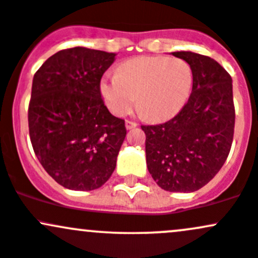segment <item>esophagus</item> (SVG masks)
I'll return each instance as SVG.
<instances>
[{"label": "esophagus", "mask_w": 258, "mask_h": 258, "mask_svg": "<svg viewBox=\"0 0 258 258\" xmlns=\"http://www.w3.org/2000/svg\"><path fill=\"white\" fill-rule=\"evenodd\" d=\"M138 124L135 123V121H132V120H125V128L126 129H134L137 128Z\"/></svg>", "instance_id": "1"}]
</instances>
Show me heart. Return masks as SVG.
<instances>
[{
    "label": "heart",
    "mask_w": 258,
    "mask_h": 258,
    "mask_svg": "<svg viewBox=\"0 0 258 258\" xmlns=\"http://www.w3.org/2000/svg\"><path fill=\"white\" fill-rule=\"evenodd\" d=\"M193 71L185 60L167 56H138L119 66L118 75L101 81V93L115 115L137 104L146 119L160 121L174 117L192 92Z\"/></svg>",
    "instance_id": "obj_1"
}]
</instances>
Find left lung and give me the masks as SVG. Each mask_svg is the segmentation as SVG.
<instances>
[{
  "instance_id": "left-lung-1",
  "label": "left lung",
  "mask_w": 258,
  "mask_h": 258,
  "mask_svg": "<svg viewBox=\"0 0 258 258\" xmlns=\"http://www.w3.org/2000/svg\"><path fill=\"white\" fill-rule=\"evenodd\" d=\"M193 71L188 102L172 119L141 125L146 135V165L154 181L168 192H195L225 163L235 126L232 80L206 55L174 51Z\"/></svg>"
}]
</instances>
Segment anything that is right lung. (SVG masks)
<instances>
[{
    "label": "right lung",
    "instance_id": "obj_1",
    "mask_svg": "<svg viewBox=\"0 0 258 258\" xmlns=\"http://www.w3.org/2000/svg\"><path fill=\"white\" fill-rule=\"evenodd\" d=\"M114 59V52L65 49L49 57L33 79V150L44 170L69 189H97L115 168L125 123L110 114L99 88Z\"/></svg>",
    "mask_w": 258,
    "mask_h": 258
}]
</instances>
